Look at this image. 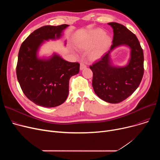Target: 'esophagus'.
Returning <instances> with one entry per match:
<instances>
[{"label": "esophagus", "instance_id": "1", "mask_svg": "<svg viewBox=\"0 0 160 160\" xmlns=\"http://www.w3.org/2000/svg\"><path fill=\"white\" fill-rule=\"evenodd\" d=\"M86 65L84 63H82V62H81L80 63V70H83V69H85V68H86Z\"/></svg>", "mask_w": 160, "mask_h": 160}]
</instances>
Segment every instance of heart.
Segmentation results:
<instances>
[{"label":"heart","instance_id":"1","mask_svg":"<svg viewBox=\"0 0 160 160\" xmlns=\"http://www.w3.org/2000/svg\"><path fill=\"white\" fill-rule=\"evenodd\" d=\"M100 29L90 31L88 35L81 40L78 46L82 49L89 51V56L92 59H97L101 57L107 50L111 43V38Z\"/></svg>","mask_w":160,"mask_h":160}]
</instances>
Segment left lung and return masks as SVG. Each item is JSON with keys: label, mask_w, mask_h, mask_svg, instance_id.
Masks as SVG:
<instances>
[{"label": "left lung", "mask_w": 160, "mask_h": 160, "mask_svg": "<svg viewBox=\"0 0 160 160\" xmlns=\"http://www.w3.org/2000/svg\"><path fill=\"white\" fill-rule=\"evenodd\" d=\"M113 31L110 50L89 67L93 72L95 93L102 100L112 104L119 103L130 96L139 86L144 73L143 51L136 36L127 27L117 22H109ZM121 45L131 49V59L124 67L111 64L109 54Z\"/></svg>", "instance_id": "8db88e82"}]
</instances>
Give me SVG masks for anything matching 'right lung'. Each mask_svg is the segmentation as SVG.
Masks as SVG:
<instances>
[{
    "instance_id": "add662e5",
    "label": "right lung",
    "mask_w": 160,
    "mask_h": 160,
    "mask_svg": "<svg viewBox=\"0 0 160 160\" xmlns=\"http://www.w3.org/2000/svg\"><path fill=\"white\" fill-rule=\"evenodd\" d=\"M68 24L42 27L33 31L20 47L17 77L26 97L36 104L47 108L63 104L69 94V79L80 71V63L67 62L54 54L48 59L38 58L44 41L58 39Z\"/></svg>"
}]
</instances>
